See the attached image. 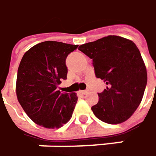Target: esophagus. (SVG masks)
<instances>
[{"mask_svg":"<svg viewBox=\"0 0 156 156\" xmlns=\"http://www.w3.org/2000/svg\"><path fill=\"white\" fill-rule=\"evenodd\" d=\"M80 94H87L88 93V90H82V91H80Z\"/></svg>","mask_w":156,"mask_h":156,"instance_id":"obj_1","label":"esophagus"}]
</instances>
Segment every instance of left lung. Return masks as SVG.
<instances>
[{
	"label": "left lung",
	"instance_id": "left-lung-1",
	"mask_svg": "<svg viewBox=\"0 0 156 156\" xmlns=\"http://www.w3.org/2000/svg\"><path fill=\"white\" fill-rule=\"evenodd\" d=\"M78 50L93 60L96 78L107 85L92 106L94 114L109 124L129 119L140 105L147 73L140 51L131 40L108 36L79 45Z\"/></svg>",
	"mask_w": 156,
	"mask_h": 156
}]
</instances>
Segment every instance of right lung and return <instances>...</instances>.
Here are the masks:
<instances>
[{
    "instance_id": "add662e5",
    "label": "right lung",
    "mask_w": 156,
    "mask_h": 156,
    "mask_svg": "<svg viewBox=\"0 0 156 156\" xmlns=\"http://www.w3.org/2000/svg\"><path fill=\"white\" fill-rule=\"evenodd\" d=\"M78 48L55 41L37 44L25 52L19 66L16 94L27 116L39 126L59 129L70 120L76 93L61 94L57 87L67 78L66 58Z\"/></svg>"
}]
</instances>
